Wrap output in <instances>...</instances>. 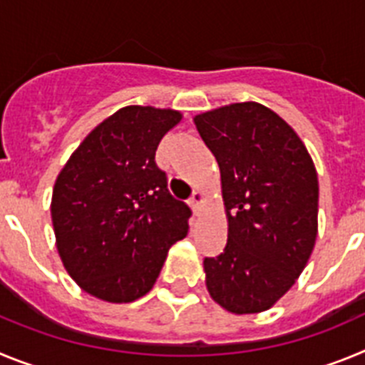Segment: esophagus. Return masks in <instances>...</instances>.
<instances>
[{
  "instance_id": "1",
  "label": "esophagus",
  "mask_w": 365,
  "mask_h": 365,
  "mask_svg": "<svg viewBox=\"0 0 365 365\" xmlns=\"http://www.w3.org/2000/svg\"><path fill=\"white\" fill-rule=\"evenodd\" d=\"M202 202H205V195H202V192H193V195L190 197V206H192L195 214H199V212H201Z\"/></svg>"
}]
</instances>
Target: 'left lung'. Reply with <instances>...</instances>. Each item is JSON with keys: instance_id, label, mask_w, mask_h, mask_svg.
I'll use <instances>...</instances> for the list:
<instances>
[{"instance_id": "obj_1", "label": "left lung", "mask_w": 365, "mask_h": 365, "mask_svg": "<svg viewBox=\"0 0 365 365\" xmlns=\"http://www.w3.org/2000/svg\"><path fill=\"white\" fill-rule=\"evenodd\" d=\"M221 172L228 240L205 257L212 298L235 314L267 311L307 265L318 234V175L307 148L257 102L193 118Z\"/></svg>"}]
</instances>
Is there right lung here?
Masks as SVG:
<instances>
[{"mask_svg":"<svg viewBox=\"0 0 365 365\" xmlns=\"http://www.w3.org/2000/svg\"><path fill=\"white\" fill-rule=\"evenodd\" d=\"M180 118L151 106L118 109L58 175L51 202L56 247L87 294L111 303L148 294L170 247L188 234L192 210L170 195L155 164L160 138Z\"/></svg>","mask_w":365,"mask_h":365,"instance_id":"right-lung-1","label":"right lung"}]
</instances>
